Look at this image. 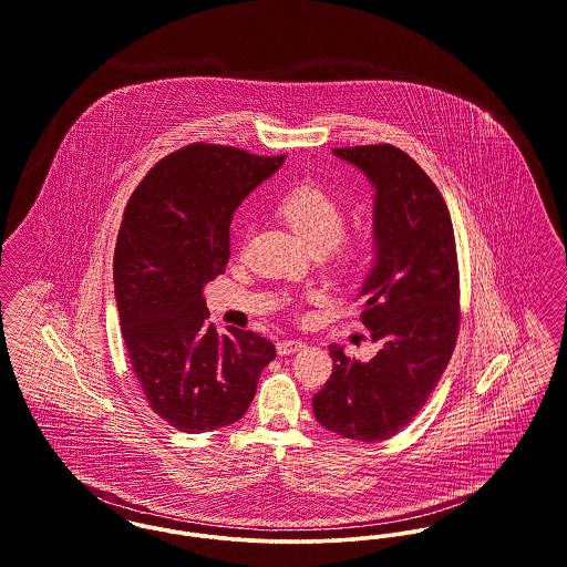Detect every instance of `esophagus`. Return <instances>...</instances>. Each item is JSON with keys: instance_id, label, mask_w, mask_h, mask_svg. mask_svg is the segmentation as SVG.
<instances>
[{"instance_id": "esophagus-1", "label": "esophagus", "mask_w": 567, "mask_h": 567, "mask_svg": "<svg viewBox=\"0 0 567 567\" xmlns=\"http://www.w3.org/2000/svg\"><path fill=\"white\" fill-rule=\"evenodd\" d=\"M305 347L302 341H296V339H284L277 343V353L279 355H292L296 351H300Z\"/></svg>"}]
</instances>
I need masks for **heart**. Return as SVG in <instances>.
Returning <instances> with one entry per match:
<instances>
[{
	"label": "heart",
	"mask_w": 567,
	"mask_h": 567,
	"mask_svg": "<svg viewBox=\"0 0 567 567\" xmlns=\"http://www.w3.org/2000/svg\"><path fill=\"white\" fill-rule=\"evenodd\" d=\"M277 212L316 251H326L337 269L353 271L364 260L369 237L343 233L346 209L318 186H296L279 200Z\"/></svg>",
	"instance_id": "obj_1"
}]
</instances>
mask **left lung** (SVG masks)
<instances>
[{
    "mask_svg": "<svg viewBox=\"0 0 567 567\" xmlns=\"http://www.w3.org/2000/svg\"><path fill=\"white\" fill-rule=\"evenodd\" d=\"M334 154L377 190V262L358 300L379 351L358 362L330 347L332 374L313 413L343 439L377 443L417 417L451 360L462 321L457 249L441 190L406 152L372 144Z\"/></svg>",
    "mask_w": 567,
    "mask_h": 567,
    "instance_id": "obj_1",
    "label": "left lung"
}]
</instances>
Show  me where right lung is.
<instances>
[{
    "instance_id": "1",
    "label": "right lung",
    "mask_w": 567,
    "mask_h": 567,
    "mask_svg": "<svg viewBox=\"0 0 567 567\" xmlns=\"http://www.w3.org/2000/svg\"><path fill=\"white\" fill-rule=\"evenodd\" d=\"M286 154L190 144L161 158L124 207L114 290L124 346L150 409L186 434L246 415L269 339L207 320L203 286L228 265V226L239 203Z\"/></svg>"
}]
</instances>
